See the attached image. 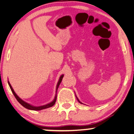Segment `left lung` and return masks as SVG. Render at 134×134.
Masks as SVG:
<instances>
[{
  "instance_id": "8db88e82",
  "label": "left lung",
  "mask_w": 134,
  "mask_h": 134,
  "mask_svg": "<svg viewBox=\"0 0 134 134\" xmlns=\"http://www.w3.org/2000/svg\"><path fill=\"white\" fill-rule=\"evenodd\" d=\"M78 102H80V103H81V102H80L79 101V100H78Z\"/></svg>"
}]
</instances>
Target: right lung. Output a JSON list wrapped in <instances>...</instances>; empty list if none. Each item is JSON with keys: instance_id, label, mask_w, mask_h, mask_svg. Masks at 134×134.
Here are the masks:
<instances>
[{"instance_id": "right-lung-1", "label": "right lung", "mask_w": 134, "mask_h": 134, "mask_svg": "<svg viewBox=\"0 0 134 134\" xmlns=\"http://www.w3.org/2000/svg\"><path fill=\"white\" fill-rule=\"evenodd\" d=\"M63 76L64 75H62L61 76H60V77L59 78V80L58 83V85H57V86H56V90H58V88L59 87V86L60 83H61L62 81V78H63ZM8 85L9 86H10V89H11L12 91V92H13V95L15 96V97L16 99V100L18 101V102L20 103L21 105H22L24 107H25L26 108H27V109H29V110H43V109H45V108H49V107H53L54 105L55 104V103H56V98H57V96L56 95V96H55V98L54 99V100H53L52 102L49 103H48V104L47 105H43V106H40V107H34L32 105H31L30 104H29V103L25 102L24 101H23V100H21L20 98H19L18 96L16 94V93L15 92V91H14L13 89L12 88V86L11 85H10V83H9V81H8Z\"/></svg>"}]
</instances>
